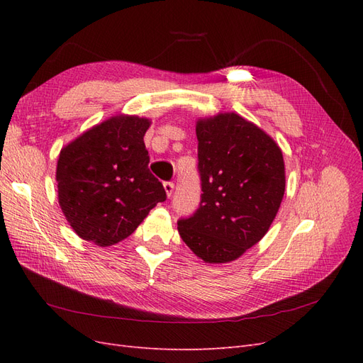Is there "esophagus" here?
<instances>
[{
	"mask_svg": "<svg viewBox=\"0 0 363 363\" xmlns=\"http://www.w3.org/2000/svg\"><path fill=\"white\" fill-rule=\"evenodd\" d=\"M163 188H164V192H167V195L171 196L172 192H174V183L172 182H164Z\"/></svg>",
	"mask_w": 363,
	"mask_h": 363,
	"instance_id": "obj_1",
	"label": "esophagus"
}]
</instances>
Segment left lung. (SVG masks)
Wrapping results in <instances>:
<instances>
[{"label":"left lung","instance_id":"left-lung-1","mask_svg":"<svg viewBox=\"0 0 363 363\" xmlns=\"http://www.w3.org/2000/svg\"><path fill=\"white\" fill-rule=\"evenodd\" d=\"M201 200L179 219L183 242L207 263L240 257L267 235L284 194V162L265 131L238 113L196 123Z\"/></svg>","mask_w":363,"mask_h":363}]
</instances>
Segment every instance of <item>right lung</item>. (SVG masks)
Listing matches in <instances>:
<instances>
[{"label":"right lung","mask_w":363,"mask_h":363,"mask_svg":"<svg viewBox=\"0 0 363 363\" xmlns=\"http://www.w3.org/2000/svg\"><path fill=\"white\" fill-rule=\"evenodd\" d=\"M148 127L147 118L113 116L62 148L59 204L82 239L100 247L118 244L167 200L163 184L148 169Z\"/></svg>","instance_id":"obj_1"}]
</instances>
